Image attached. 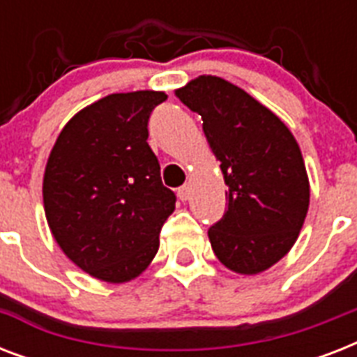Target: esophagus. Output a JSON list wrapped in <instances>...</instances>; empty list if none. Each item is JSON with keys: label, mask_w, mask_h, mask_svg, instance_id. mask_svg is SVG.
I'll use <instances>...</instances> for the list:
<instances>
[{"label": "esophagus", "mask_w": 357, "mask_h": 357, "mask_svg": "<svg viewBox=\"0 0 357 357\" xmlns=\"http://www.w3.org/2000/svg\"><path fill=\"white\" fill-rule=\"evenodd\" d=\"M178 196L181 202H187L190 196V185H183V187H179L178 189Z\"/></svg>", "instance_id": "obj_1"}]
</instances>
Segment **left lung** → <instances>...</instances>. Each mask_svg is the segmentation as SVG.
<instances>
[{
  "label": "left lung",
  "mask_w": 357,
  "mask_h": 357,
  "mask_svg": "<svg viewBox=\"0 0 357 357\" xmlns=\"http://www.w3.org/2000/svg\"><path fill=\"white\" fill-rule=\"evenodd\" d=\"M176 96L204 120L228 185V209L207 235L226 268L254 276L293 248L310 207V179L293 133L271 109L217 75H200Z\"/></svg>",
  "instance_id": "1"
}]
</instances>
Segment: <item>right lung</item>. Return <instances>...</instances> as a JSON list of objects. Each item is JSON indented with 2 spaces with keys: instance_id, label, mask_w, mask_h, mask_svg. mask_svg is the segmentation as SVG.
<instances>
[{
  "instance_id": "obj_1",
  "label": "right lung",
  "mask_w": 357,
  "mask_h": 357,
  "mask_svg": "<svg viewBox=\"0 0 357 357\" xmlns=\"http://www.w3.org/2000/svg\"><path fill=\"white\" fill-rule=\"evenodd\" d=\"M165 100L157 91L109 94L68 120L47 157V226L64 255L102 282L140 276L176 209L146 142L148 119Z\"/></svg>"
}]
</instances>
